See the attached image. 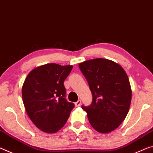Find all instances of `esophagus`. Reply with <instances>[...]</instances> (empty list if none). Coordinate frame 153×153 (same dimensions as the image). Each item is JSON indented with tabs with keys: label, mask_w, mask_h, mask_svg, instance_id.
I'll return each mask as SVG.
<instances>
[{
	"label": "esophagus",
	"mask_w": 153,
	"mask_h": 153,
	"mask_svg": "<svg viewBox=\"0 0 153 153\" xmlns=\"http://www.w3.org/2000/svg\"><path fill=\"white\" fill-rule=\"evenodd\" d=\"M80 105H81V101L80 100H78L77 101H76V103H75V105H76V107H79V106Z\"/></svg>",
	"instance_id": "1"
}]
</instances>
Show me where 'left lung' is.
I'll return each mask as SVG.
<instances>
[{
	"label": "left lung",
	"instance_id": "obj_1",
	"mask_svg": "<svg viewBox=\"0 0 153 153\" xmlns=\"http://www.w3.org/2000/svg\"><path fill=\"white\" fill-rule=\"evenodd\" d=\"M79 67L93 95L91 105H82L90 124L102 133L114 130L127 116L131 101L127 74L120 65L104 59L84 61Z\"/></svg>",
	"mask_w": 153,
	"mask_h": 153
}]
</instances>
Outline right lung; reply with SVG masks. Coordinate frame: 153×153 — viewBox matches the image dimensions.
Listing matches in <instances>:
<instances>
[{"label": "right lung", "instance_id": "add662e5", "mask_svg": "<svg viewBox=\"0 0 153 153\" xmlns=\"http://www.w3.org/2000/svg\"><path fill=\"white\" fill-rule=\"evenodd\" d=\"M71 65L46 64L32 70L22 90L27 114L42 131L57 132L65 125L74 103L65 99L64 81L71 71Z\"/></svg>", "mask_w": 153, "mask_h": 153}]
</instances>
